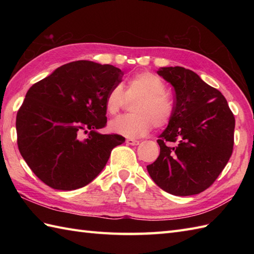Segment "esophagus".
<instances>
[{"label":"esophagus","mask_w":254,"mask_h":254,"mask_svg":"<svg viewBox=\"0 0 254 254\" xmlns=\"http://www.w3.org/2000/svg\"><path fill=\"white\" fill-rule=\"evenodd\" d=\"M127 144L133 145V146H135V145L139 144V141H137V139H134V138H127Z\"/></svg>","instance_id":"obj_1"}]
</instances>
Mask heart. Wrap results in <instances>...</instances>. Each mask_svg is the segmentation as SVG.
Wrapping results in <instances>:
<instances>
[{"label": "heart", "mask_w": 254, "mask_h": 254, "mask_svg": "<svg viewBox=\"0 0 254 254\" xmlns=\"http://www.w3.org/2000/svg\"><path fill=\"white\" fill-rule=\"evenodd\" d=\"M166 85L157 75L141 72L128 80L127 93L121 85H115L105 96L106 111L115 116L128 100L132 105L130 115L121 116L110 123V130L127 137H139L152 130L168 124L174 116V102L166 93Z\"/></svg>", "instance_id": "b5f03b06"}]
</instances>
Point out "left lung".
Masks as SVG:
<instances>
[{
  "instance_id": "left-lung-1",
  "label": "left lung",
  "mask_w": 254,
  "mask_h": 254,
  "mask_svg": "<svg viewBox=\"0 0 254 254\" xmlns=\"http://www.w3.org/2000/svg\"><path fill=\"white\" fill-rule=\"evenodd\" d=\"M157 74L175 89L174 116L157 143L158 158L147 166L164 191L188 196L206 190L233 154L235 117L223 94L181 66Z\"/></svg>"
}]
</instances>
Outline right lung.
<instances>
[{
    "label": "right lung",
    "instance_id": "right-lung-1",
    "mask_svg": "<svg viewBox=\"0 0 254 254\" xmlns=\"http://www.w3.org/2000/svg\"><path fill=\"white\" fill-rule=\"evenodd\" d=\"M122 76L110 64L75 61L27 91L16 117L17 145L47 186L63 191L87 186L105 168L111 150L126 141L98 132L107 123L105 96Z\"/></svg>",
    "mask_w": 254,
    "mask_h": 254
}]
</instances>
